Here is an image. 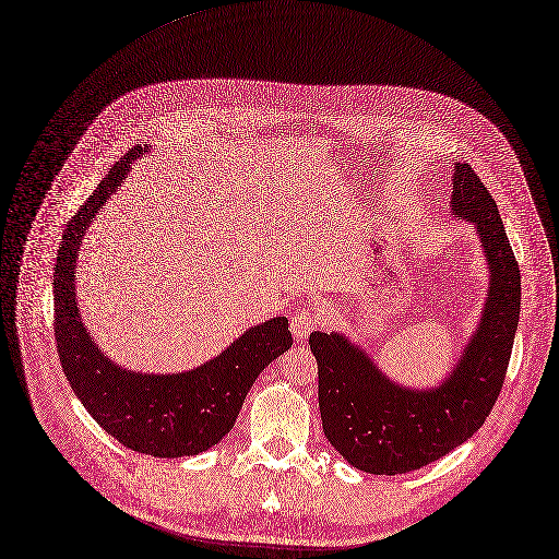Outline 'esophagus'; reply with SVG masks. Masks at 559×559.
<instances>
[{"label":"esophagus","instance_id":"1","mask_svg":"<svg viewBox=\"0 0 559 559\" xmlns=\"http://www.w3.org/2000/svg\"><path fill=\"white\" fill-rule=\"evenodd\" d=\"M321 323V317L314 310L301 308L290 317V332L295 334L297 341H304L306 336H310V332H314Z\"/></svg>","mask_w":559,"mask_h":559}]
</instances>
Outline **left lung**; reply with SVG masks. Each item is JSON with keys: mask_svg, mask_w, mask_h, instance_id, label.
<instances>
[{"mask_svg": "<svg viewBox=\"0 0 559 559\" xmlns=\"http://www.w3.org/2000/svg\"><path fill=\"white\" fill-rule=\"evenodd\" d=\"M451 212L475 225L490 284L475 334L440 383L401 385L347 334H310L323 431L352 466L371 475L423 468L466 442L497 403L510 365L521 271L499 207L471 165L453 167Z\"/></svg>", "mask_w": 559, "mask_h": 559, "instance_id": "1", "label": "left lung"}]
</instances>
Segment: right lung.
Returning a JSON list of instances; mask_svg holds the SVG:
<instances>
[{
  "label": "right lung",
  "mask_w": 559,
  "mask_h": 559,
  "mask_svg": "<svg viewBox=\"0 0 559 559\" xmlns=\"http://www.w3.org/2000/svg\"><path fill=\"white\" fill-rule=\"evenodd\" d=\"M141 154L130 150L67 223L53 264V332L67 381L112 438L154 457H185L229 433L255 377L293 347V334L288 319L275 317L201 367L165 374L128 371L104 356L78 310L75 264L88 225Z\"/></svg>",
  "instance_id": "add662e5"
}]
</instances>
